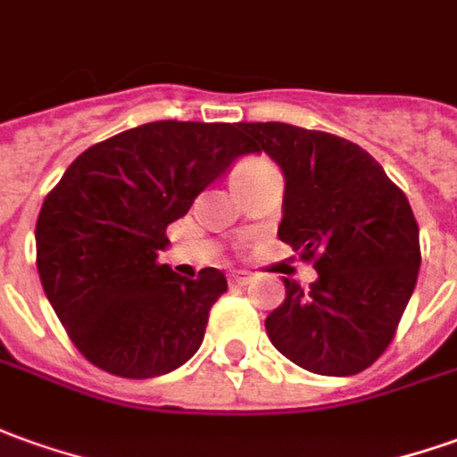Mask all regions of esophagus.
<instances>
[{
  "label": "esophagus",
  "mask_w": 457,
  "mask_h": 457,
  "mask_svg": "<svg viewBox=\"0 0 457 457\" xmlns=\"http://www.w3.org/2000/svg\"><path fill=\"white\" fill-rule=\"evenodd\" d=\"M251 278H253V276L246 273V270H236V273H231V278H228V281L234 283V286H246Z\"/></svg>",
  "instance_id": "obj_1"
}]
</instances>
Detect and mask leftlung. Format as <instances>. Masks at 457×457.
Here are the masks:
<instances>
[{
	"instance_id": "1",
	"label": "left lung",
	"mask_w": 457,
	"mask_h": 457,
	"mask_svg": "<svg viewBox=\"0 0 457 457\" xmlns=\"http://www.w3.org/2000/svg\"><path fill=\"white\" fill-rule=\"evenodd\" d=\"M253 154L281 166L278 238L313 259L319 278L266 319L270 343L319 376H355L395 336L420 269L418 223L401 188L366 149L281 121L238 124Z\"/></svg>"
}]
</instances>
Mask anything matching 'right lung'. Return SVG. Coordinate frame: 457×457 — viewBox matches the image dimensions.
Here are the masks:
<instances>
[{
	"label": "right lung",
	"mask_w": 457,
	"mask_h": 457,
	"mask_svg": "<svg viewBox=\"0 0 457 457\" xmlns=\"http://www.w3.org/2000/svg\"><path fill=\"white\" fill-rule=\"evenodd\" d=\"M246 154L238 124L151 121L89 146L44 198L34 231L44 294L94 366L156 378L196 353L226 276L184 278L159 253L166 226Z\"/></svg>",
	"instance_id": "1"
}]
</instances>
